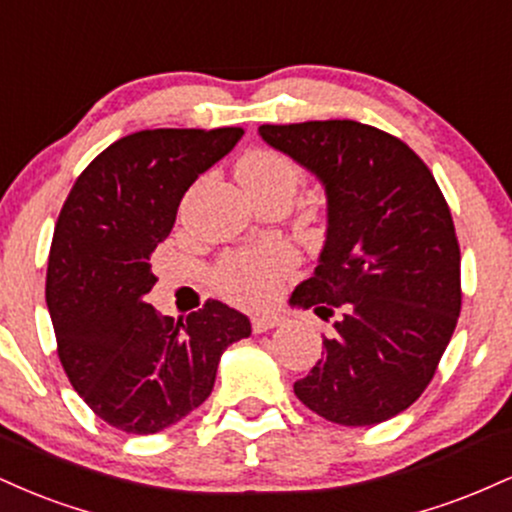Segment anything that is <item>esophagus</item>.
I'll list each match as a JSON object with an SVG mask.
<instances>
[{"label": "esophagus", "mask_w": 512, "mask_h": 512, "mask_svg": "<svg viewBox=\"0 0 512 512\" xmlns=\"http://www.w3.org/2000/svg\"><path fill=\"white\" fill-rule=\"evenodd\" d=\"M284 325V317H281L279 313H260L252 317V332H267V330H274V327Z\"/></svg>", "instance_id": "obj_1"}]
</instances>
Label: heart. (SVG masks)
I'll list each match as a JSON object with an SVG mask.
<instances>
[{"label": "heart", "instance_id": "1", "mask_svg": "<svg viewBox=\"0 0 512 512\" xmlns=\"http://www.w3.org/2000/svg\"><path fill=\"white\" fill-rule=\"evenodd\" d=\"M238 178L248 192L296 190L303 170L291 156L276 149H252L238 161ZM298 264L296 250L289 243L272 240L223 257L214 269V284L228 301L260 305L274 296L281 279Z\"/></svg>", "mask_w": 512, "mask_h": 512}]
</instances>
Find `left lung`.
<instances>
[{
    "label": "left lung",
    "instance_id": "obj_1",
    "mask_svg": "<svg viewBox=\"0 0 512 512\" xmlns=\"http://www.w3.org/2000/svg\"><path fill=\"white\" fill-rule=\"evenodd\" d=\"M327 195V240L291 305L334 320L322 358L293 383L317 416L373 426L436 375L460 317V245L436 178L402 139L354 120L262 125Z\"/></svg>",
    "mask_w": 512,
    "mask_h": 512
}]
</instances>
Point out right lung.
Returning a JSON list of instances; mask_svg holds the SVG:
<instances>
[{
  "mask_svg": "<svg viewBox=\"0 0 512 512\" xmlns=\"http://www.w3.org/2000/svg\"><path fill=\"white\" fill-rule=\"evenodd\" d=\"M240 137V127L127 134L88 163L60 211L45 284L57 356L93 414L125 433L149 436L197 409L223 351L252 332L221 301L185 320L146 303L151 252L182 195Z\"/></svg>",
  "mask_w": 512,
  "mask_h": 512,
  "instance_id": "obj_1",
  "label": "right lung"
}]
</instances>
